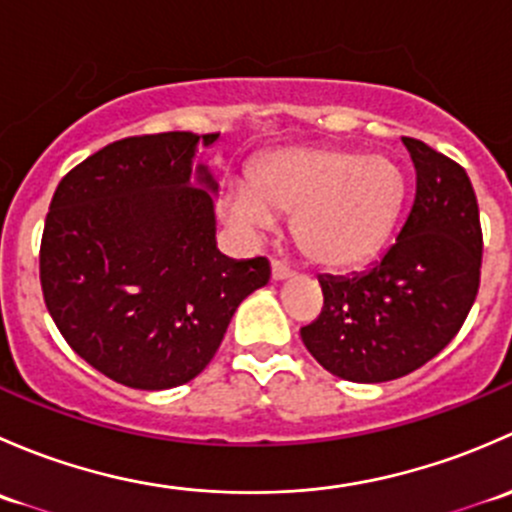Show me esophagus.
Here are the masks:
<instances>
[{
    "label": "esophagus",
    "instance_id": "obj_1",
    "mask_svg": "<svg viewBox=\"0 0 512 512\" xmlns=\"http://www.w3.org/2000/svg\"><path fill=\"white\" fill-rule=\"evenodd\" d=\"M289 277H292V270H287V267L280 265V262H272V280L282 282V280H289Z\"/></svg>",
    "mask_w": 512,
    "mask_h": 512
}]
</instances>
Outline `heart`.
<instances>
[{"mask_svg": "<svg viewBox=\"0 0 512 512\" xmlns=\"http://www.w3.org/2000/svg\"><path fill=\"white\" fill-rule=\"evenodd\" d=\"M404 198V170L391 158L294 146L257 160L250 178L230 180L223 215L235 230L260 235L294 210L302 250L329 270H354L389 240Z\"/></svg>", "mask_w": 512, "mask_h": 512, "instance_id": "1", "label": "heart"}]
</instances>
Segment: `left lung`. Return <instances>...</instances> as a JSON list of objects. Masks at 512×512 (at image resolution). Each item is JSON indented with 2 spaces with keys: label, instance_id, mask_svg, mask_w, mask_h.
I'll list each match as a JSON object with an SVG mask.
<instances>
[{
  "label": "left lung",
  "instance_id": "1",
  "mask_svg": "<svg viewBox=\"0 0 512 512\" xmlns=\"http://www.w3.org/2000/svg\"><path fill=\"white\" fill-rule=\"evenodd\" d=\"M416 198L379 262L347 277L322 275L324 309L302 327L309 354L339 379L381 384L433 359L466 322L480 285L478 203L466 170L404 138Z\"/></svg>",
  "mask_w": 512,
  "mask_h": 512
}]
</instances>
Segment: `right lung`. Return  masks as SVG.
<instances>
[{
	"mask_svg": "<svg viewBox=\"0 0 512 512\" xmlns=\"http://www.w3.org/2000/svg\"><path fill=\"white\" fill-rule=\"evenodd\" d=\"M220 133L123 138L59 183L41 237V289L69 347L123 386L173 389L210 364L265 257L215 242L220 183L198 146Z\"/></svg>",
	"mask_w": 512,
	"mask_h": 512,
	"instance_id": "1",
	"label": "right lung"
}]
</instances>
